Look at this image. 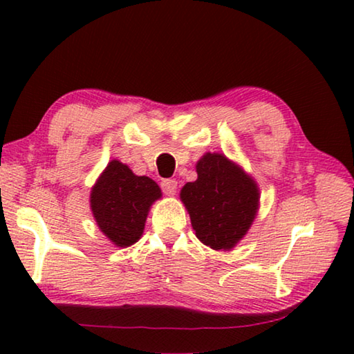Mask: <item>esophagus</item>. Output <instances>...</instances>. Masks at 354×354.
I'll return each mask as SVG.
<instances>
[{"label": "esophagus", "mask_w": 354, "mask_h": 354, "mask_svg": "<svg viewBox=\"0 0 354 354\" xmlns=\"http://www.w3.org/2000/svg\"><path fill=\"white\" fill-rule=\"evenodd\" d=\"M160 187H162V192L165 195H175L178 189V181L176 179H164V181L160 183Z\"/></svg>", "instance_id": "1"}]
</instances>
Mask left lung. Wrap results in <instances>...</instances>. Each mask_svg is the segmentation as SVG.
I'll list each match as a JSON object with an SVG mask.
<instances>
[{"mask_svg": "<svg viewBox=\"0 0 354 354\" xmlns=\"http://www.w3.org/2000/svg\"><path fill=\"white\" fill-rule=\"evenodd\" d=\"M196 173L198 179L181 190L195 234L214 250H230L253 223L259 203L257 185L225 156L215 153L203 156Z\"/></svg>", "mask_w": 354, "mask_h": 354, "instance_id": "8db88e82", "label": "left lung"}]
</instances>
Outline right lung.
<instances>
[{
    "label": "right lung",
    "instance_id": "right-lung-1",
    "mask_svg": "<svg viewBox=\"0 0 354 354\" xmlns=\"http://www.w3.org/2000/svg\"><path fill=\"white\" fill-rule=\"evenodd\" d=\"M159 196L153 179L136 176L128 165L112 160L93 185L91 206L100 230L117 247H129L140 239L148 209Z\"/></svg>",
    "mask_w": 354,
    "mask_h": 354
}]
</instances>
